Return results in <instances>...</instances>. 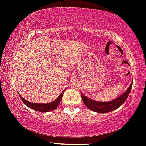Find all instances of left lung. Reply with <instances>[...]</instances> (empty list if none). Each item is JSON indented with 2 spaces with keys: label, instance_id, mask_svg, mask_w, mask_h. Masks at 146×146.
I'll return each mask as SVG.
<instances>
[{
  "label": "left lung",
  "instance_id": "1",
  "mask_svg": "<svg viewBox=\"0 0 146 146\" xmlns=\"http://www.w3.org/2000/svg\"><path fill=\"white\" fill-rule=\"evenodd\" d=\"M132 83L129 86L127 91L123 93L122 95L120 96L119 97L116 98L114 100H111L109 102H98L96 100H93L89 99L85 96L83 95L81 93L82 100L84 102V105H86L89 110L91 111H94L98 113H107L113 110H116L118 107H121V105L125 102L126 99L129 96V94L130 93L131 89H132Z\"/></svg>",
  "mask_w": 146,
  "mask_h": 146
}]
</instances>
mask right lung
Listing matches in <instances>:
<instances>
[{
    "label": "right lung",
    "mask_w": 146,
    "mask_h": 146,
    "mask_svg": "<svg viewBox=\"0 0 146 146\" xmlns=\"http://www.w3.org/2000/svg\"><path fill=\"white\" fill-rule=\"evenodd\" d=\"M64 89L62 92V94L59 96L58 98L57 99H55V100H53L52 102H49V103H44V104H41V103H34V102H30L28 101V100H25L23 98L21 97V96L19 94V96H20L21 99L23 101V102L25 104L26 106H28L30 108L33 109V110H35V111H40V112H48L50 111H52V110H55L58 106L59 104L60 103L61 100L62 99V96H63V94L64 93Z\"/></svg>",
    "instance_id": "add662e5"
}]
</instances>
